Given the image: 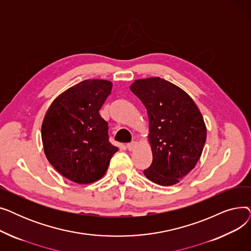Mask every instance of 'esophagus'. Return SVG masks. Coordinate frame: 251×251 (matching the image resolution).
I'll return each mask as SVG.
<instances>
[{
  "instance_id": "34e87169",
  "label": "esophagus",
  "mask_w": 251,
  "mask_h": 251,
  "mask_svg": "<svg viewBox=\"0 0 251 251\" xmlns=\"http://www.w3.org/2000/svg\"><path fill=\"white\" fill-rule=\"evenodd\" d=\"M136 147H137V142L136 141H132V142H130V143L127 144L128 151H133V150H135Z\"/></svg>"
}]
</instances>
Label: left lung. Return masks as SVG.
I'll return each mask as SVG.
<instances>
[{"instance_id": "left-lung-1", "label": "left lung", "mask_w": 251, "mask_h": 251, "mask_svg": "<svg viewBox=\"0 0 251 251\" xmlns=\"http://www.w3.org/2000/svg\"><path fill=\"white\" fill-rule=\"evenodd\" d=\"M130 89L149 115L152 163L143 174L159 185H174L201 155L206 139L202 115L185 91L160 77L138 79Z\"/></svg>"}]
</instances>
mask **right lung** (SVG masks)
Listing matches in <instances>:
<instances>
[{
	"mask_svg": "<svg viewBox=\"0 0 251 251\" xmlns=\"http://www.w3.org/2000/svg\"><path fill=\"white\" fill-rule=\"evenodd\" d=\"M112 90V82L81 81L64 91L49 108L42 126L48 161L75 183L100 179L118 148L109 141L108 122L100 110Z\"/></svg>",
	"mask_w": 251,
	"mask_h": 251,
	"instance_id": "add662e5",
	"label": "right lung"
}]
</instances>
